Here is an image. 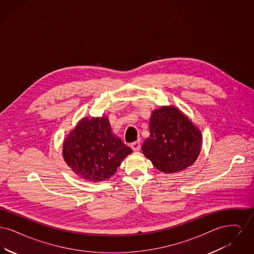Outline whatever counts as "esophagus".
Listing matches in <instances>:
<instances>
[{"label":"esophagus","instance_id":"1","mask_svg":"<svg viewBox=\"0 0 254 254\" xmlns=\"http://www.w3.org/2000/svg\"><path fill=\"white\" fill-rule=\"evenodd\" d=\"M130 147L132 148L133 151H139L141 148V143L140 141H136L130 144Z\"/></svg>","mask_w":254,"mask_h":254}]
</instances>
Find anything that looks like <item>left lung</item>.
Wrapping results in <instances>:
<instances>
[{
	"label": "left lung",
	"instance_id": "8db88e82",
	"mask_svg": "<svg viewBox=\"0 0 254 254\" xmlns=\"http://www.w3.org/2000/svg\"><path fill=\"white\" fill-rule=\"evenodd\" d=\"M149 133L142 145V151L162 172L174 173L189 168L201 151L200 129L173 106L152 111Z\"/></svg>",
	"mask_w": 254,
	"mask_h": 254
}]
</instances>
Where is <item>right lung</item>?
Returning a JSON list of instances; mask_svg holds the SVG:
<instances>
[{
	"instance_id": "1",
	"label": "right lung",
	"mask_w": 254,
	"mask_h": 254,
	"mask_svg": "<svg viewBox=\"0 0 254 254\" xmlns=\"http://www.w3.org/2000/svg\"><path fill=\"white\" fill-rule=\"evenodd\" d=\"M131 152L132 149L112 133L106 116L83 118L63 144V157L67 166L89 182L109 179Z\"/></svg>"
}]
</instances>
